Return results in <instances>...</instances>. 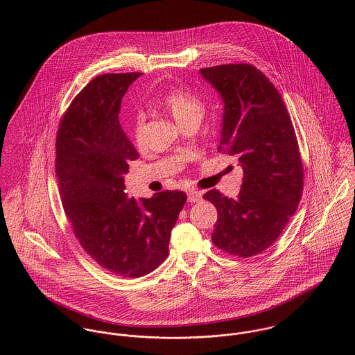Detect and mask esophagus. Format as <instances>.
I'll return each mask as SVG.
<instances>
[{"mask_svg": "<svg viewBox=\"0 0 355 355\" xmlns=\"http://www.w3.org/2000/svg\"><path fill=\"white\" fill-rule=\"evenodd\" d=\"M189 201L193 203L201 202L202 201V193L196 191V190H190L189 191Z\"/></svg>", "mask_w": 355, "mask_h": 355, "instance_id": "obj_1", "label": "esophagus"}]
</instances>
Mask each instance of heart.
<instances>
[{
    "mask_svg": "<svg viewBox=\"0 0 355 355\" xmlns=\"http://www.w3.org/2000/svg\"><path fill=\"white\" fill-rule=\"evenodd\" d=\"M162 103L166 106V109L171 112L173 119L180 124L189 119L198 117L201 119L203 114L202 102L200 101L196 96L191 93H187L180 89H173L168 93H165L161 98ZM145 123H146V116L144 112H138L134 117V124H132V134L137 142L144 141V134H145Z\"/></svg>",
    "mask_w": 355,
    "mask_h": 355,
    "instance_id": "b5f03b06",
    "label": "heart"
}]
</instances>
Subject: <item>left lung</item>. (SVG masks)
Instances as JSON below:
<instances>
[{"label":"left lung","instance_id":"1","mask_svg":"<svg viewBox=\"0 0 355 355\" xmlns=\"http://www.w3.org/2000/svg\"><path fill=\"white\" fill-rule=\"evenodd\" d=\"M224 103L218 150L238 155L243 182L238 198L210 190L217 209L213 243L225 253L252 257L266 250L295 213L304 168L291 117L276 87L250 64L200 69Z\"/></svg>","mask_w":355,"mask_h":355}]
</instances>
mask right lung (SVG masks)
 <instances>
[{
  "label": "right lung",
  "mask_w": 355,
  "mask_h": 355,
  "mask_svg": "<svg viewBox=\"0 0 355 355\" xmlns=\"http://www.w3.org/2000/svg\"><path fill=\"white\" fill-rule=\"evenodd\" d=\"M142 73L93 79L65 112L55 142V175L64 211L79 243L98 265L121 277H141L168 255L171 231L187 201L183 191L128 198L124 175L138 152L119 113Z\"/></svg>",
  "instance_id": "1"
}]
</instances>
